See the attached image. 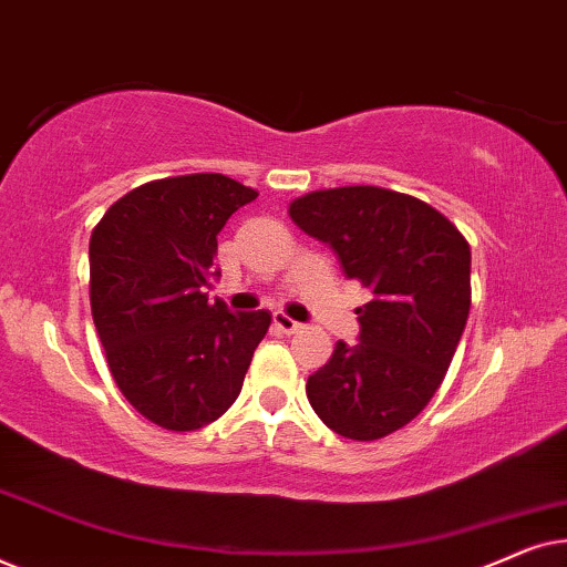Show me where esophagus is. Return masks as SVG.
I'll use <instances>...</instances> for the list:
<instances>
[{
    "label": "esophagus",
    "instance_id": "1",
    "mask_svg": "<svg viewBox=\"0 0 567 567\" xmlns=\"http://www.w3.org/2000/svg\"><path fill=\"white\" fill-rule=\"evenodd\" d=\"M274 324L281 332H286V336H293V332L301 330V324L297 320H291V317H286L284 312H276L274 315Z\"/></svg>",
    "mask_w": 567,
    "mask_h": 567
}]
</instances>
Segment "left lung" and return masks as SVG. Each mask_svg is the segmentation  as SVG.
Masks as SVG:
<instances>
[{
    "label": "left lung",
    "mask_w": 567,
    "mask_h": 567,
    "mask_svg": "<svg viewBox=\"0 0 567 567\" xmlns=\"http://www.w3.org/2000/svg\"><path fill=\"white\" fill-rule=\"evenodd\" d=\"M289 216L374 293L355 309L359 343L338 340L307 379L309 405L346 439L390 436L429 405L460 346L472 301L467 239L425 200L377 185L307 193Z\"/></svg>",
    "instance_id": "1"
}]
</instances>
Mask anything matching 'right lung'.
Instances as JSON below:
<instances>
[{
  "instance_id": "add662e5",
  "label": "right lung",
  "mask_w": 567,
  "mask_h": 567,
  "mask_svg": "<svg viewBox=\"0 0 567 567\" xmlns=\"http://www.w3.org/2000/svg\"><path fill=\"white\" fill-rule=\"evenodd\" d=\"M258 190L219 173L165 177L107 208L90 237V307L131 405L167 431H198L243 390L270 315L208 299L216 235Z\"/></svg>"
}]
</instances>
